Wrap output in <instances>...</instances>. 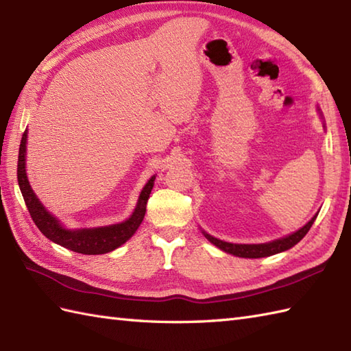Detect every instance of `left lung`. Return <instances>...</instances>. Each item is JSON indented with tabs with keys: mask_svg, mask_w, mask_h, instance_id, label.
Returning a JSON list of instances; mask_svg holds the SVG:
<instances>
[{
	"mask_svg": "<svg viewBox=\"0 0 351 351\" xmlns=\"http://www.w3.org/2000/svg\"><path fill=\"white\" fill-rule=\"evenodd\" d=\"M317 215L318 214H315L314 217H312L302 229L297 230V232L291 234L285 238H280V240H274L271 243H264V244H232V243L217 240V238H214L206 232H204V235L206 237V240H210L214 245H217V247L221 249L223 252L230 253V255L241 256V258H264V256L276 255V253L283 252V250H288L299 243L302 238L309 232L311 226L314 225V221L317 219Z\"/></svg>",
	"mask_w": 351,
	"mask_h": 351,
	"instance_id": "8db88e82",
	"label": "left lung"
}]
</instances>
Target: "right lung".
I'll use <instances>...</instances> for the list:
<instances>
[{
	"label": "right lung",
	"mask_w": 351,
	"mask_h": 351,
	"mask_svg": "<svg viewBox=\"0 0 351 351\" xmlns=\"http://www.w3.org/2000/svg\"><path fill=\"white\" fill-rule=\"evenodd\" d=\"M27 131L22 136L19 145V155H18V184L22 196H24L25 205L28 213L32 215L36 226L39 228L40 232L57 244L69 249L72 252L83 253V255H101V253H108L117 249L126 240L134 235L138 229L140 223L145 219L146 204L149 195H151L155 176L147 181L145 189L141 190L138 202L132 215L122 223L104 228H92V229H78L69 230L64 229L56 217L45 210V206L40 204V200L36 197L32 187H29L27 173H25V149H27Z\"/></svg>",
	"instance_id": "right-lung-1"
}]
</instances>
